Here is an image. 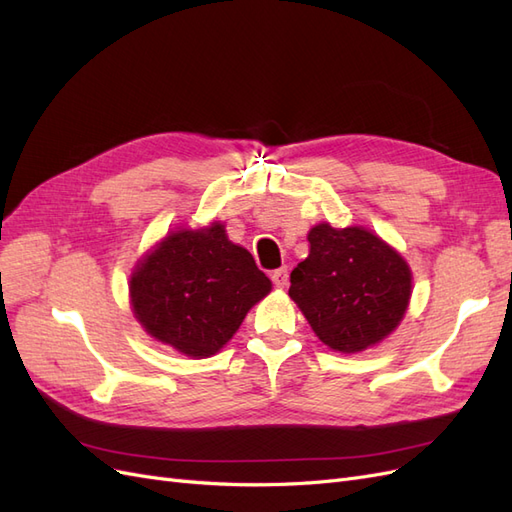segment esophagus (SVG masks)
<instances>
[{"instance_id": "obj_1", "label": "esophagus", "mask_w": 512, "mask_h": 512, "mask_svg": "<svg viewBox=\"0 0 512 512\" xmlns=\"http://www.w3.org/2000/svg\"><path fill=\"white\" fill-rule=\"evenodd\" d=\"M270 279H272L274 287H279V289L287 287V283H289V274H287V268H279V270H274V272L270 274Z\"/></svg>"}]
</instances>
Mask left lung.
Masks as SVG:
<instances>
[{
	"mask_svg": "<svg viewBox=\"0 0 512 512\" xmlns=\"http://www.w3.org/2000/svg\"><path fill=\"white\" fill-rule=\"evenodd\" d=\"M309 257L291 270L289 298L321 343L356 354L401 324L412 296V270L364 227L319 223L309 231Z\"/></svg>",
	"mask_w": 512,
	"mask_h": 512,
	"instance_id": "1",
	"label": "left lung"
}]
</instances>
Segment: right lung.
Wrapping results in <instances>:
<instances>
[{
	"label": "right lung",
	"mask_w": 512,
	"mask_h": 512,
	"mask_svg": "<svg viewBox=\"0 0 512 512\" xmlns=\"http://www.w3.org/2000/svg\"><path fill=\"white\" fill-rule=\"evenodd\" d=\"M128 289L150 337L191 358H208L272 283L253 255L227 238L225 225L212 223L171 231L135 266Z\"/></svg>",
	"instance_id": "add662e5"
}]
</instances>
